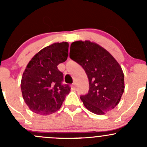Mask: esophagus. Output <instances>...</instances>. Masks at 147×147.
Segmentation results:
<instances>
[{
	"instance_id": "obj_1",
	"label": "esophagus",
	"mask_w": 147,
	"mask_h": 147,
	"mask_svg": "<svg viewBox=\"0 0 147 147\" xmlns=\"http://www.w3.org/2000/svg\"><path fill=\"white\" fill-rule=\"evenodd\" d=\"M72 88H73V89H76V84L75 83H73V84H72Z\"/></svg>"
}]
</instances>
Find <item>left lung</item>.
<instances>
[{"instance_id": "left-lung-1", "label": "left lung", "mask_w": 147, "mask_h": 147, "mask_svg": "<svg viewBox=\"0 0 147 147\" xmlns=\"http://www.w3.org/2000/svg\"><path fill=\"white\" fill-rule=\"evenodd\" d=\"M70 57L84 69L88 78V92L80 96L85 107L97 115L113 109L124 91V73L114 57L89 41L72 43Z\"/></svg>"}]
</instances>
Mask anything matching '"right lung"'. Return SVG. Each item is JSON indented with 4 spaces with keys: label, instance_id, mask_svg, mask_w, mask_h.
Masks as SVG:
<instances>
[{
    "label": "right lung",
    "instance_id": "1",
    "mask_svg": "<svg viewBox=\"0 0 147 147\" xmlns=\"http://www.w3.org/2000/svg\"><path fill=\"white\" fill-rule=\"evenodd\" d=\"M68 43H55L42 49L28 63L21 79L22 95L32 112L42 115L55 113L70 91L63 84L57 65L68 57Z\"/></svg>",
    "mask_w": 147,
    "mask_h": 147
}]
</instances>
